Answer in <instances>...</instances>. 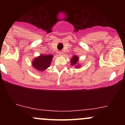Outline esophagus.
Returning a JSON list of instances; mask_svg holds the SVG:
<instances>
[{"mask_svg":"<svg viewBox=\"0 0 125 125\" xmlns=\"http://www.w3.org/2000/svg\"><path fill=\"white\" fill-rule=\"evenodd\" d=\"M59 53L60 56H62L63 54L62 52H59Z\"/></svg>","mask_w":125,"mask_h":125,"instance_id":"obj_1","label":"esophagus"}]
</instances>
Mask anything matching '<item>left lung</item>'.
Returning <instances> with one entry per match:
<instances>
[{"instance_id": "1", "label": "left lung", "mask_w": 125, "mask_h": 125, "mask_svg": "<svg viewBox=\"0 0 125 125\" xmlns=\"http://www.w3.org/2000/svg\"><path fill=\"white\" fill-rule=\"evenodd\" d=\"M79 56H72V58L71 59V66H73L76 68H78V67H81L82 65H81L80 63H79Z\"/></svg>"}]
</instances>
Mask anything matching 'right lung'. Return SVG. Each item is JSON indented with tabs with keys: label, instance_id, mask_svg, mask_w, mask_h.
I'll list each match as a JSON object with an SVG mask.
<instances>
[{
	"label": "right lung",
	"instance_id": "right-lung-1",
	"mask_svg": "<svg viewBox=\"0 0 125 125\" xmlns=\"http://www.w3.org/2000/svg\"><path fill=\"white\" fill-rule=\"evenodd\" d=\"M53 56L52 54H41L32 61L31 65L38 72H43L51 65Z\"/></svg>",
	"mask_w": 125,
	"mask_h": 125
}]
</instances>
